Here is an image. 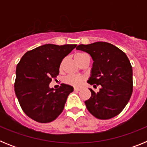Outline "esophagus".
Wrapping results in <instances>:
<instances>
[{
	"instance_id": "34e87169",
	"label": "esophagus",
	"mask_w": 147,
	"mask_h": 147,
	"mask_svg": "<svg viewBox=\"0 0 147 147\" xmlns=\"http://www.w3.org/2000/svg\"><path fill=\"white\" fill-rule=\"evenodd\" d=\"M81 90V89L80 88H74V91L75 92H79Z\"/></svg>"
}]
</instances>
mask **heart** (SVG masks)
I'll list each match as a JSON object with an SVG mask.
<instances>
[{"label":"heart","mask_w":147,"mask_h":147,"mask_svg":"<svg viewBox=\"0 0 147 147\" xmlns=\"http://www.w3.org/2000/svg\"><path fill=\"white\" fill-rule=\"evenodd\" d=\"M86 54L84 53H77L75 55V60L76 61L78 64L80 63L81 59ZM85 81V77L80 75H68L65 78L64 82L67 85H71L73 87H80L82 85V83Z\"/></svg>","instance_id":"obj_1"}]
</instances>
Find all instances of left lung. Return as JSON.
<instances>
[{"instance_id":"left-lung-1","label":"left lung","mask_w":147,"mask_h":147,"mask_svg":"<svg viewBox=\"0 0 147 147\" xmlns=\"http://www.w3.org/2000/svg\"><path fill=\"white\" fill-rule=\"evenodd\" d=\"M76 49L89 54L93 60L88 82L94 87L102 86L97 93L90 89L91 96L85 102L87 109L98 119L115 117L126 107L133 90L132 68L127 56L106 42L81 44Z\"/></svg>"}]
</instances>
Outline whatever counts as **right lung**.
I'll return each instance as SVG.
<instances>
[{
	"instance_id": "add662e5",
	"label": "right lung",
	"mask_w": 147,
	"mask_h": 147,
	"mask_svg": "<svg viewBox=\"0 0 147 147\" xmlns=\"http://www.w3.org/2000/svg\"><path fill=\"white\" fill-rule=\"evenodd\" d=\"M76 47L75 44H45L28 51L16 68L15 92L23 111L39 123L53 121L62 113L74 88L61 84L57 89L49 83L59 75L63 58Z\"/></svg>"
}]
</instances>
